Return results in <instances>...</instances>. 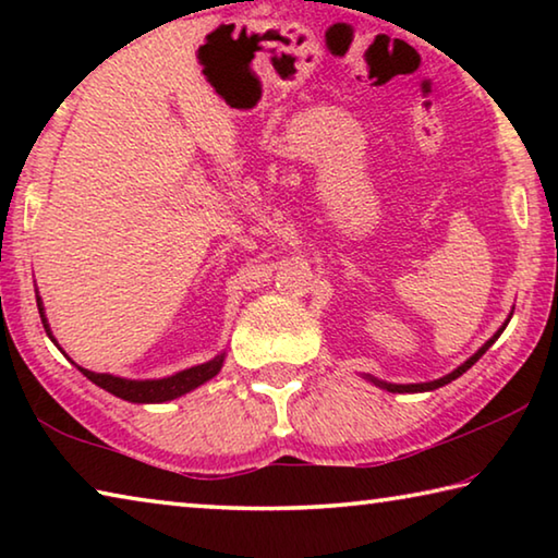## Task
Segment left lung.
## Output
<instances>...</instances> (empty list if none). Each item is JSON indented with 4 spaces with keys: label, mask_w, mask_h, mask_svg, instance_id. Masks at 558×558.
<instances>
[{
    "label": "left lung",
    "mask_w": 558,
    "mask_h": 558,
    "mask_svg": "<svg viewBox=\"0 0 558 558\" xmlns=\"http://www.w3.org/2000/svg\"><path fill=\"white\" fill-rule=\"evenodd\" d=\"M509 319H512V313H509V317L505 319V325L497 329V332L487 339V342L477 349L475 354H472L468 362H462L458 369H452L450 374H446V376H440V379H433V381H423V384H391V381H381V379H376V376H372V374H364V379L366 381H372L374 386H379V389H386V391H391V393H421V391H433V389H440V386H446V384H450V381H456L458 376H462L465 374L472 364L477 362L480 356H483L489 347H493L495 342H497V337L505 332V327H507V323Z\"/></svg>",
    "instance_id": "8db88e82"
}]
</instances>
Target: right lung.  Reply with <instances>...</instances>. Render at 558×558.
<instances>
[{
    "instance_id": "right-lung-1",
    "label": "right lung",
    "mask_w": 558,
    "mask_h": 558,
    "mask_svg": "<svg viewBox=\"0 0 558 558\" xmlns=\"http://www.w3.org/2000/svg\"><path fill=\"white\" fill-rule=\"evenodd\" d=\"M36 305H39V315H41L46 335H49V339L56 347H59V342H56V337L51 332L49 319H46L44 300L39 298V290H36ZM61 352H63V349H61ZM223 362H226V352L216 354L214 359H209V362H204V364L189 366V369H182V372H177L172 376H162V379H125V376L88 372L75 362L73 364L78 366V372L83 376H88L93 384L100 386V389H106L112 396H118V399H122V401H130V403H165V401H174V399H179V396H184L189 391L199 389L202 384L214 379V376L221 372Z\"/></svg>"
}]
</instances>
